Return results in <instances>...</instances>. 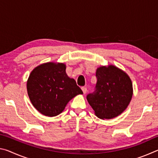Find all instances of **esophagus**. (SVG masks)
I'll use <instances>...</instances> for the list:
<instances>
[{
  "label": "esophagus",
  "mask_w": 158,
  "mask_h": 158,
  "mask_svg": "<svg viewBox=\"0 0 158 158\" xmlns=\"http://www.w3.org/2000/svg\"><path fill=\"white\" fill-rule=\"evenodd\" d=\"M81 89L83 90V93H84V94H85V93H86V92H87V89H86V88H85V87H82Z\"/></svg>",
  "instance_id": "esophagus-1"
}]
</instances>
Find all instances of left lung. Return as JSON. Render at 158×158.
<instances>
[{
  "mask_svg": "<svg viewBox=\"0 0 158 158\" xmlns=\"http://www.w3.org/2000/svg\"><path fill=\"white\" fill-rule=\"evenodd\" d=\"M94 91L86 99L101 119L118 116L127 107L132 96V84L127 74L116 66H102L96 70Z\"/></svg>",
  "mask_w": 158,
  "mask_h": 158,
  "instance_id": "1",
  "label": "left lung"
}]
</instances>
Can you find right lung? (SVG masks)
<instances>
[{"instance_id": "right-lung-1", "label": "right lung", "mask_w": 158, "mask_h": 158, "mask_svg": "<svg viewBox=\"0 0 158 158\" xmlns=\"http://www.w3.org/2000/svg\"><path fill=\"white\" fill-rule=\"evenodd\" d=\"M63 63H47L35 68L27 81V91L31 103L47 116H56L65 109L68 102L81 89L75 80L67 75Z\"/></svg>"}]
</instances>
